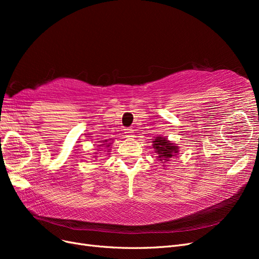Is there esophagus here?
Listing matches in <instances>:
<instances>
[{
  "label": "esophagus",
  "mask_w": 259,
  "mask_h": 259,
  "mask_svg": "<svg viewBox=\"0 0 259 259\" xmlns=\"http://www.w3.org/2000/svg\"><path fill=\"white\" fill-rule=\"evenodd\" d=\"M124 133H125V136L128 137V138L134 137V134H133V133H134V132H133L132 128H126V130H125Z\"/></svg>",
  "instance_id": "34e87169"
}]
</instances>
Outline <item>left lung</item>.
I'll use <instances>...</instances> for the list:
<instances>
[{"mask_svg":"<svg viewBox=\"0 0 259 259\" xmlns=\"http://www.w3.org/2000/svg\"><path fill=\"white\" fill-rule=\"evenodd\" d=\"M153 140V148L155 150V153L158 154V160L163 162L169 161V159L175 158V156L178 154V146L174 145L173 143H170L167 138H164L161 136L155 137Z\"/></svg>","mask_w":259,"mask_h":259,"instance_id":"left-lung-1","label":"left lung"}]
</instances>
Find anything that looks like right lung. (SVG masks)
<instances>
[{
	"label": "right lung",
	"instance_id": "obj_1",
	"mask_svg": "<svg viewBox=\"0 0 259 259\" xmlns=\"http://www.w3.org/2000/svg\"><path fill=\"white\" fill-rule=\"evenodd\" d=\"M103 143H106V144H104V145H99L100 147H101V146H105L106 148H109V147H110V146H111V143H109V144H107V143H108V140H104V142H103ZM109 150H110V149H109ZM98 151H99V150H98ZM108 152H109V151H108ZM95 156H96V155H95Z\"/></svg>",
	"mask_w": 259,
	"mask_h": 259
}]
</instances>
